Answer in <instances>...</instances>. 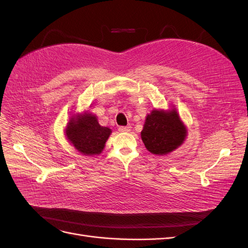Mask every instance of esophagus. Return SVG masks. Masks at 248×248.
<instances>
[{
	"mask_svg": "<svg viewBox=\"0 0 248 248\" xmlns=\"http://www.w3.org/2000/svg\"><path fill=\"white\" fill-rule=\"evenodd\" d=\"M119 131L120 132H129L130 131V127L129 126H120L119 127Z\"/></svg>",
	"mask_w": 248,
	"mask_h": 248,
	"instance_id": "obj_1",
	"label": "esophagus"
}]
</instances>
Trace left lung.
Instances as JSON below:
<instances>
[{"label":"left lung","mask_w":248,"mask_h":248,"mask_svg":"<svg viewBox=\"0 0 248 248\" xmlns=\"http://www.w3.org/2000/svg\"><path fill=\"white\" fill-rule=\"evenodd\" d=\"M187 137V128L177 109L154 108L147 115L140 138L149 152L167 155L181 146Z\"/></svg>","instance_id":"obj_1"}]
</instances>
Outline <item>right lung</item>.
<instances>
[{"label": "right lung", "instance_id": "add662e5", "mask_svg": "<svg viewBox=\"0 0 248 248\" xmlns=\"http://www.w3.org/2000/svg\"><path fill=\"white\" fill-rule=\"evenodd\" d=\"M111 129L98 123V119L89 110L70 117L65 128V136L81 154L99 155L108 140Z\"/></svg>", "mask_w": 248, "mask_h": 248}]
</instances>
